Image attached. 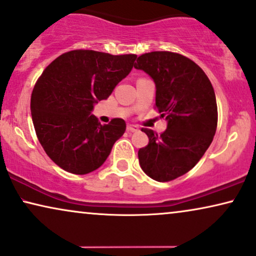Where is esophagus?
I'll list each match as a JSON object with an SVG mask.
<instances>
[{
	"label": "esophagus",
	"instance_id": "obj_1",
	"mask_svg": "<svg viewBox=\"0 0 256 256\" xmlns=\"http://www.w3.org/2000/svg\"><path fill=\"white\" fill-rule=\"evenodd\" d=\"M127 132H138V126H134V124H128L127 126Z\"/></svg>",
	"mask_w": 256,
	"mask_h": 256
}]
</instances>
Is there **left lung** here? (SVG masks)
<instances>
[{
    "mask_svg": "<svg viewBox=\"0 0 256 256\" xmlns=\"http://www.w3.org/2000/svg\"><path fill=\"white\" fill-rule=\"evenodd\" d=\"M134 68L152 78L155 106L167 120L161 135L142 128L149 144L138 150V162L152 180L172 181L190 170L213 141L218 126L213 86L196 63L176 52H147Z\"/></svg>",
    "mask_w": 256,
    "mask_h": 256,
    "instance_id": "8db88e82",
    "label": "left lung"
}]
</instances>
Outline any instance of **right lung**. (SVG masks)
I'll use <instances>...</instances> for the list:
<instances>
[{"label": "right lung", "instance_id": "add662e5", "mask_svg": "<svg viewBox=\"0 0 256 256\" xmlns=\"http://www.w3.org/2000/svg\"><path fill=\"white\" fill-rule=\"evenodd\" d=\"M136 58L78 49L43 70L32 94V124L40 144L60 168L84 175L107 160L126 122L112 118L102 126L92 112L132 72Z\"/></svg>", "mask_w": 256, "mask_h": 256}]
</instances>
